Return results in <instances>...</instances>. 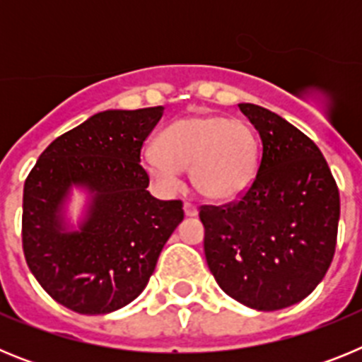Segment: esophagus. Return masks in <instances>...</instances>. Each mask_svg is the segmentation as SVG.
I'll return each instance as SVG.
<instances>
[{
	"instance_id": "34e87169",
	"label": "esophagus",
	"mask_w": 362,
	"mask_h": 362,
	"mask_svg": "<svg viewBox=\"0 0 362 362\" xmlns=\"http://www.w3.org/2000/svg\"><path fill=\"white\" fill-rule=\"evenodd\" d=\"M183 210H185V216H187V217H196L197 216V206L194 203H190V201H185Z\"/></svg>"
}]
</instances>
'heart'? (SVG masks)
I'll use <instances>...</instances> for the list:
<instances>
[{"mask_svg": "<svg viewBox=\"0 0 362 362\" xmlns=\"http://www.w3.org/2000/svg\"><path fill=\"white\" fill-rule=\"evenodd\" d=\"M158 152L145 156V168L161 187H179V170H190L201 196L232 201L254 183L259 139L250 123L225 116H192L174 121L158 136Z\"/></svg>", "mask_w": 362, "mask_h": 362, "instance_id": "1", "label": "heart"}]
</instances>
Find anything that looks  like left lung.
Returning a JSON list of instances; mask_svg holds the SVG:
<instances>
[{"label":"left lung","instance_id":"left-lung-1","mask_svg":"<svg viewBox=\"0 0 362 362\" xmlns=\"http://www.w3.org/2000/svg\"><path fill=\"white\" fill-rule=\"evenodd\" d=\"M239 110L261 137L257 174L235 201L199 209L204 255L232 299L274 312L310 296L330 268L339 188L308 136L259 105Z\"/></svg>","mask_w":362,"mask_h":362}]
</instances>
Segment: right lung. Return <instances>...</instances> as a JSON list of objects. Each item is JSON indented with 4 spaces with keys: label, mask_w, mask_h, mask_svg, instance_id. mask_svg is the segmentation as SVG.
I'll use <instances>...</instances> for the list:
<instances>
[{
    "label": "right lung",
    "mask_w": 362,
    "mask_h": 362,
    "mask_svg": "<svg viewBox=\"0 0 362 362\" xmlns=\"http://www.w3.org/2000/svg\"><path fill=\"white\" fill-rule=\"evenodd\" d=\"M161 116L163 107L99 112L54 139L25 181V259L45 292L72 312L98 315L132 303L183 221V201L150 196L139 163ZM72 184L95 199L82 230L63 233L59 210Z\"/></svg>",
    "instance_id": "add662e5"
}]
</instances>
